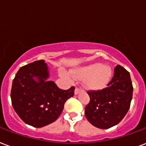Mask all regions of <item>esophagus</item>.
<instances>
[{"label":"esophagus","mask_w":146,"mask_h":146,"mask_svg":"<svg viewBox=\"0 0 146 146\" xmlns=\"http://www.w3.org/2000/svg\"><path fill=\"white\" fill-rule=\"evenodd\" d=\"M81 92V89L79 88H76L75 90H74V94H75V95L78 94H80Z\"/></svg>","instance_id":"esophagus-1"}]
</instances>
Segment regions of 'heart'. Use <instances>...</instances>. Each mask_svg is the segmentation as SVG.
Instances as JSON below:
<instances>
[{
    "label": "heart",
    "mask_w": 146,
    "mask_h": 146,
    "mask_svg": "<svg viewBox=\"0 0 146 146\" xmlns=\"http://www.w3.org/2000/svg\"><path fill=\"white\" fill-rule=\"evenodd\" d=\"M59 74L63 78L72 81V77L76 79H84V85L91 90H102L109 84L112 78V70L107 65L96 62L90 65L72 68V75L65 70L61 69Z\"/></svg>",
    "instance_id": "1"
}]
</instances>
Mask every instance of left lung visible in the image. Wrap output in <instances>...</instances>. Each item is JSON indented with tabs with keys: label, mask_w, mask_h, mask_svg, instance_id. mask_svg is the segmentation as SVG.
I'll return each instance as SVG.
<instances>
[{
	"label": "left lung",
	"mask_w": 146,
	"mask_h": 146,
	"mask_svg": "<svg viewBox=\"0 0 146 146\" xmlns=\"http://www.w3.org/2000/svg\"><path fill=\"white\" fill-rule=\"evenodd\" d=\"M108 87L101 91H88L90 102L85 107L86 118L99 129H109L118 124L127 113L133 98L130 74L117 65Z\"/></svg>",
	"instance_id": "obj_1"
}]
</instances>
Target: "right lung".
Segmentation results:
<instances>
[{"instance_id": "obj_1", "label": "right lung", "mask_w": 146, "mask_h": 146, "mask_svg": "<svg viewBox=\"0 0 146 146\" xmlns=\"http://www.w3.org/2000/svg\"><path fill=\"white\" fill-rule=\"evenodd\" d=\"M48 78V65L39 60L20 68L12 84L13 109L24 123L36 128L55 122L65 101L74 96V87L63 91Z\"/></svg>"}]
</instances>
